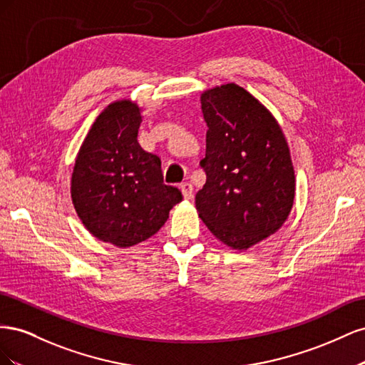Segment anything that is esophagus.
Wrapping results in <instances>:
<instances>
[{
    "label": "esophagus",
    "instance_id": "34e87169",
    "mask_svg": "<svg viewBox=\"0 0 365 365\" xmlns=\"http://www.w3.org/2000/svg\"><path fill=\"white\" fill-rule=\"evenodd\" d=\"M180 189H181V192H182L184 200H192V196H193V185H192L190 182H182V184L180 185Z\"/></svg>",
    "mask_w": 365,
    "mask_h": 365
}]
</instances>
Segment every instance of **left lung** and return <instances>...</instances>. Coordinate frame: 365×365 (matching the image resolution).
Listing matches in <instances>:
<instances>
[{"instance_id":"1","label":"left lung","mask_w":365,"mask_h":365,"mask_svg":"<svg viewBox=\"0 0 365 365\" xmlns=\"http://www.w3.org/2000/svg\"><path fill=\"white\" fill-rule=\"evenodd\" d=\"M207 130V181L197 215L227 247L244 251L288 219L295 175L288 141L275 117L245 88L225 83L201 94Z\"/></svg>"}]
</instances>
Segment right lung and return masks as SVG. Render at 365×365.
<instances>
[{"label": "right lung", "mask_w": 365, "mask_h": 365, "mask_svg": "<svg viewBox=\"0 0 365 365\" xmlns=\"http://www.w3.org/2000/svg\"><path fill=\"white\" fill-rule=\"evenodd\" d=\"M141 108L129 101L109 103L97 115L76 157L71 200L85 228L118 248L145 242L182 201L163 182L161 161L138 145Z\"/></svg>", "instance_id": "add662e5"}]
</instances>
